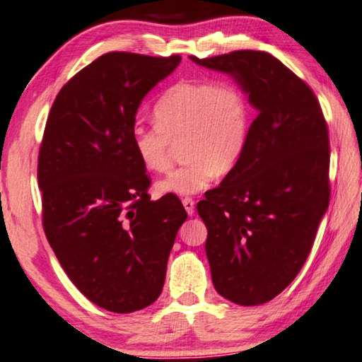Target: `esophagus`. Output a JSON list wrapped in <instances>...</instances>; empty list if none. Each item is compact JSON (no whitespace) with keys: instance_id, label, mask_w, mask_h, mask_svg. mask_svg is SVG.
I'll return each mask as SVG.
<instances>
[{"instance_id":"1","label":"esophagus","mask_w":362,"mask_h":362,"mask_svg":"<svg viewBox=\"0 0 362 362\" xmlns=\"http://www.w3.org/2000/svg\"><path fill=\"white\" fill-rule=\"evenodd\" d=\"M182 204H183V207H185L188 215H193L194 214V201L192 198H183Z\"/></svg>"}]
</instances>
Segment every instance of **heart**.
Segmentation results:
<instances>
[{"label": "heart", "instance_id": "1", "mask_svg": "<svg viewBox=\"0 0 362 362\" xmlns=\"http://www.w3.org/2000/svg\"><path fill=\"white\" fill-rule=\"evenodd\" d=\"M155 127L136 124L131 141L137 160L150 173H164L180 146L185 163L156 183L158 194L189 196L202 192L215 175L238 168L245 153L252 106L231 82L182 81L153 106Z\"/></svg>", "mask_w": 362, "mask_h": 362}]
</instances>
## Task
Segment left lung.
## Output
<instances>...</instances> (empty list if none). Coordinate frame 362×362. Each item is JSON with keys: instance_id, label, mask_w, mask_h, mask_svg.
Listing matches in <instances>:
<instances>
[{"instance_id": "obj_1", "label": "left lung", "mask_w": 362, "mask_h": 362, "mask_svg": "<svg viewBox=\"0 0 362 362\" xmlns=\"http://www.w3.org/2000/svg\"><path fill=\"white\" fill-rule=\"evenodd\" d=\"M233 76L258 110L233 173L198 202L215 290L259 305L291 284L329 206V136L317 96L267 52L198 58Z\"/></svg>"}]
</instances>
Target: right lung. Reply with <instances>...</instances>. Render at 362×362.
<instances>
[{
    "mask_svg": "<svg viewBox=\"0 0 362 362\" xmlns=\"http://www.w3.org/2000/svg\"><path fill=\"white\" fill-rule=\"evenodd\" d=\"M182 58L109 52L57 95L37 158L42 225L85 298L115 313L161 294L187 212L175 194L152 201L131 141L141 103Z\"/></svg>",
    "mask_w": 362,
    "mask_h": 362,
    "instance_id": "right-lung-1",
    "label": "right lung"
}]
</instances>
